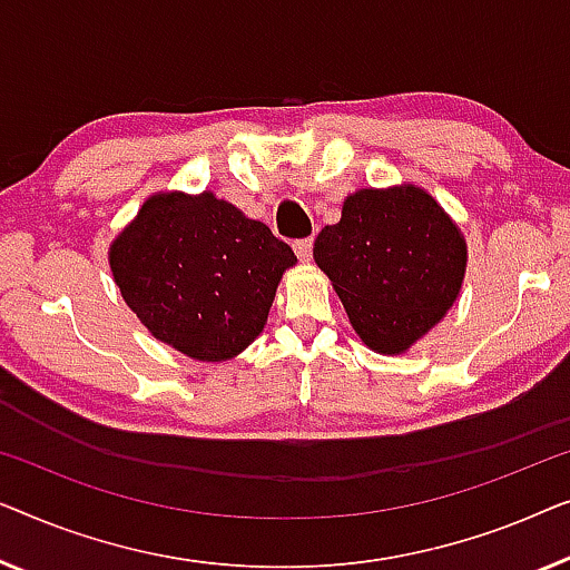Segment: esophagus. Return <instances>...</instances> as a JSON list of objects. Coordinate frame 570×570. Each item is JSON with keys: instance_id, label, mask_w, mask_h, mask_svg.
Segmentation results:
<instances>
[{"instance_id": "34e87169", "label": "esophagus", "mask_w": 570, "mask_h": 570, "mask_svg": "<svg viewBox=\"0 0 570 570\" xmlns=\"http://www.w3.org/2000/svg\"><path fill=\"white\" fill-rule=\"evenodd\" d=\"M294 253L299 255V261H309V258H312V239H309V237L296 239V243H294Z\"/></svg>"}]
</instances>
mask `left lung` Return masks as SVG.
<instances>
[{
    "label": "left lung",
    "mask_w": 570,
    "mask_h": 570,
    "mask_svg": "<svg viewBox=\"0 0 570 570\" xmlns=\"http://www.w3.org/2000/svg\"><path fill=\"white\" fill-rule=\"evenodd\" d=\"M358 338L376 354H405L439 325L468 271L462 229L413 183L343 198L341 222L312 247Z\"/></svg>",
    "instance_id": "left-lung-1"
}]
</instances>
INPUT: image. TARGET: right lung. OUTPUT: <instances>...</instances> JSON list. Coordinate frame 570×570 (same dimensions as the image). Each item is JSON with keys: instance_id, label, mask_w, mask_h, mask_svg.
<instances>
[{"instance_id": "1", "label": "right lung", "mask_w": 570, "mask_h": 570, "mask_svg": "<svg viewBox=\"0 0 570 570\" xmlns=\"http://www.w3.org/2000/svg\"><path fill=\"white\" fill-rule=\"evenodd\" d=\"M139 323L196 362H229L268 323L292 247L212 190H159L108 247Z\"/></svg>"}]
</instances>
